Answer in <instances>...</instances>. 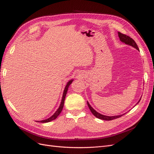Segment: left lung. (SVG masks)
<instances>
[{"mask_svg": "<svg viewBox=\"0 0 154 154\" xmlns=\"http://www.w3.org/2000/svg\"><path fill=\"white\" fill-rule=\"evenodd\" d=\"M118 36H119V38L120 39V40L123 42H124L125 44H128V45H130L132 46L133 48L137 49V50H139V48L137 47V44L136 43V42H135L132 38H130V36L126 35L125 34H123L122 33V32H118ZM141 99L139 100V101L137 102V103H139V101H140ZM87 105H88V108H89V109L91 110V112L92 113V114L94 115V116H96V118H99L100 119H103V120H105V121H110V120H113V119H117L118 118H120L122 117V116L123 115H119V116H104V115H102L100 113L97 112H96L94 109L92 108V107L90 105V104L88 103V102L87 101Z\"/></svg>", "mask_w": 154, "mask_h": 154, "instance_id": "8db88e82", "label": "left lung"}]
</instances>
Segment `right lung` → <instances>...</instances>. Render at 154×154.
Instances as JSON below:
<instances>
[{
  "instance_id": "1",
  "label": "right lung",
  "mask_w": 154,
  "mask_h": 154,
  "mask_svg": "<svg viewBox=\"0 0 154 154\" xmlns=\"http://www.w3.org/2000/svg\"><path fill=\"white\" fill-rule=\"evenodd\" d=\"M73 80H70L67 83V85L66 86V87H65V89H64V91H63V96H62V101H61V103H60V105L59 106V108L58 109V110L56 111V112L51 116V117H50L49 118L47 119H45V120H42V121H38L37 122H40V123H48V122H51V121H53L54 119H55L56 118H57L58 116H59V114L61 113V112L63 109V105H64V101H65V98H66V96L67 94V90H68V88L69 87V85L71 84V83L72 82Z\"/></svg>"
}]
</instances>
